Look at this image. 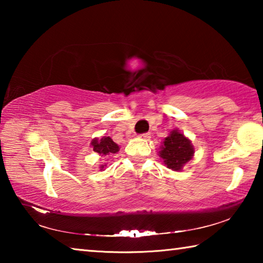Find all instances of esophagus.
<instances>
[{"label":"esophagus","instance_id":"obj_1","mask_svg":"<svg viewBox=\"0 0 263 263\" xmlns=\"http://www.w3.org/2000/svg\"><path fill=\"white\" fill-rule=\"evenodd\" d=\"M139 137L141 138V139L148 140V139H149V138H151V135H149V133H144V135H140Z\"/></svg>","mask_w":263,"mask_h":263}]
</instances>
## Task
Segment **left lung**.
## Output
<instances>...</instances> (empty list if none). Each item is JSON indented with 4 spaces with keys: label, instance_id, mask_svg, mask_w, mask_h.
Segmentation results:
<instances>
[{
    "label": "left lung",
    "instance_id": "obj_1",
    "mask_svg": "<svg viewBox=\"0 0 263 263\" xmlns=\"http://www.w3.org/2000/svg\"><path fill=\"white\" fill-rule=\"evenodd\" d=\"M195 147L191 140L177 128L169 132L161 142L159 157L164 166L174 172H181L186 163L194 158Z\"/></svg>",
    "mask_w": 263,
    "mask_h": 263
}]
</instances>
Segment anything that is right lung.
<instances>
[{"instance_id":"obj_1","label":"right lung","mask_w":263,"mask_h":263,"mask_svg":"<svg viewBox=\"0 0 263 263\" xmlns=\"http://www.w3.org/2000/svg\"><path fill=\"white\" fill-rule=\"evenodd\" d=\"M90 146L94 152L99 153L102 157L109 154H116L119 151V146L111 139L110 137H103L99 139V138H94L91 140ZM106 164H101L100 171H104Z\"/></svg>"}]
</instances>
